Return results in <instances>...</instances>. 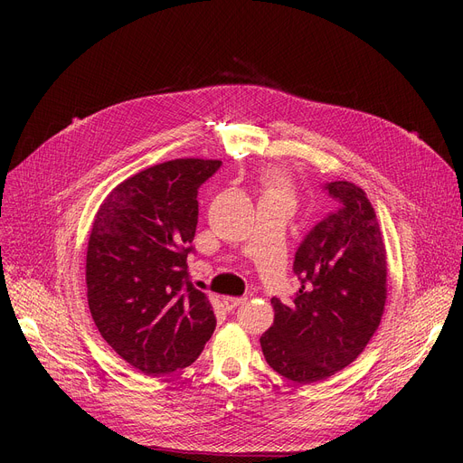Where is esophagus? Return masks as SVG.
Instances as JSON below:
<instances>
[{
  "instance_id": "obj_1",
  "label": "esophagus",
  "mask_w": 463,
  "mask_h": 463,
  "mask_svg": "<svg viewBox=\"0 0 463 463\" xmlns=\"http://www.w3.org/2000/svg\"><path fill=\"white\" fill-rule=\"evenodd\" d=\"M248 298H244V297H223V306L229 309V311H232L234 307H238V306H241L244 304Z\"/></svg>"
}]
</instances>
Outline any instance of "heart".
Returning a JSON list of instances; mask_svg holds the SVG:
<instances>
[{"label": "heart", "instance_id": "obj_1", "mask_svg": "<svg viewBox=\"0 0 463 463\" xmlns=\"http://www.w3.org/2000/svg\"><path fill=\"white\" fill-rule=\"evenodd\" d=\"M269 193H283V187H281V184H279V180H278L276 176L270 180V189H269Z\"/></svg>", "mask_w": 463, "mask_h": 463}]
</instances>
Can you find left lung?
<instances>
[{"label":"left lung","instance_id":"1","mask_svg":"<svg viewBox=\"0 0 463 463\" xmlns=\"http://www.w3.org/2000/svg\"><path fill=\"white\" fill-rule=\"evenodd\" d=\"M325 189L337 210L302 240L293 264L300 288L288 304L272 298L274 325L260 335L269 366L302 384L349 366L386 302V250L372 203L351 182Z\"/></svg>","mask_w":463,"mask_h":463}]
</instances>
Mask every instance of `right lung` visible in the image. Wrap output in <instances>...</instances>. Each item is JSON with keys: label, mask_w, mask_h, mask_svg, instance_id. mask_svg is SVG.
Segmentation results:
<instances>
[{"label": "right lung", "mask_w": 463, "mask_h": 463, "mask_svg": "<svg viewBox=\"0 0 463 463\" xmlns=\"http://www.w3.org/2000/svg\"><path fill=\"white\" fill-rule=\"evenodd\" d=\"M217 159H175L116 185L97 210L86 255L88 306L105 342L146 375L199 358L215 328L187 255L199 222V187Z\"/></svg>", "instance_id": "obj_1"}]
</instances>
